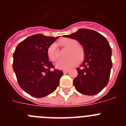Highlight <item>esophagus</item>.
<instances>
[{
    "mask_svg": "<svg viewBox=\"0 0 126 126\" xmlns=\"http://www.w3.org/2000/svg\"><path fill=\"white\" fill-rule=\"evenodd\" d=\"M69 72V70H64V71H63V73L64 74H66V73H67Z\"/></svg>",
    "mask_w": 126,
    "mask_h": 126,
    "instance_id": "1",
    "label": "esophagus"
}]
</instances>
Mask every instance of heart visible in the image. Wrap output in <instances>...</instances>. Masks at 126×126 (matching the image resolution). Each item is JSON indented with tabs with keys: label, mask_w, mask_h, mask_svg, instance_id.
I'll list each match as a JSON object with an SVG mask.
<instances>
[{
	"label": "heart",
	"mask_w": 126,
	"mask_h": 126,
	"mask_svg": "<svg viewBox=\"0 0 126 126\" xmlns=\"http://www.w3.org/2000/svg\"><path fill=\"white\" fill-rule=\"evenodd\" d=\"M61 45L69 48L67 53L69 57L61 59L55 63V67L58 69L67 70L75 66L78 61L83 57V50L81 46L78 45V42L73 38H63L59 41ZM47 54L50 59L55 61L59 57V50L58 49L57 44L52 43L47 48Z\"/></svg>",
	"instance_id": "obj_1"
}]
</instances>
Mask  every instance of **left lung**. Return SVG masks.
<instances>
[{
  "mask_svg": "<svg viewBox=\"0 0 126 126\" xmlns=\"http://www.w3.org/2000/svg\"><path fill=\"white\" fill-rule=\"evenodd\" d=\"M64 37L76 40L83 47L84 60L73 81L76 90L86 95L98 94L109 82L112 67V49L103 35L94 30L79 29Z\"/></svg>",
  "mask_w": 126,
  "mask_h": 126,
  "instance_id": "left-lung-1",
  "label": "left lung"
}]
</instances>
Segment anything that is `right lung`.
I'll return each mask as SVG.
<instances>
[{"label":"right lung","instance_id":"1","mask_svg":"<svg viewBox=\"0 0 126 126\" xmlns=\"http://www.w3.org/2000/svg\"><path fill=\"white\" fill-rule=\"evenodd\" d=\"M58 37L36 34L18 44L13 53V70L19 85L26 93L42 98L53 93L59 84L62 71L50 70L47 48Z\"/></svg>","mask_w":126,"mask_h":126}]
</instances>
